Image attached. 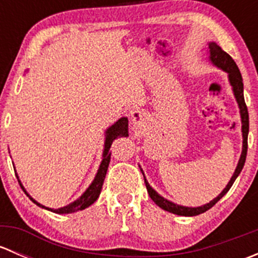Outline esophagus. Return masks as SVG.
I'll list each match as a JSON object with an SVG mask.
<instances>
[{
    "label": "esophagus",
    "instance_id": "1",
    "mask_svg": "<svg viewBox=\"0 0 258 258\" xmlns=\"http://www.w3.org/2000/svg\"><path fill=\"white\" fill-rule=\"evenodd\" d=\"M130 118H131L132 123L134 124H140L145 118V112L140 108H136V110H132L131 114H130Z\"/></svg>",
    "mask_w": 258,
    "mask_h": 258
}]
</instances>
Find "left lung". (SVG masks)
Returning <instances> with one entry per match:
<instances>
[{
  "label": "left lung",
  "instance_id": "8db88e82",
  "mask_svg": "<svg viewBox=\"0 0 258 258\" xmlns=\"http://www.w3.org/2000/svg\"><path fill=\"white\" fill-rule=\"evenodd\" d=\"M209 49H210V61L212 62L216 67L223 70V71L228 74V80H230L231 86H232L233 95H235L236 101H237L238 107H240L241 122H242V139H243V141H242V153H241L240 161H238L237 163V167H236L235 172H233L232 177H231L230 182L227 183V186L225 187V189H223V191L221 192L216 199H213L212 201H210V204H206L204 205V206H200V207L179 206V205H176L173 204V202L168 201V200L163 199L162 196H160V195H158L157 192L150 186V183H148L147 179H146L144 175L146 188H147V192L148 195H150L151 199H152V201L162 210L168 211V212L175 213V215H178V216H197L200 215V213L206 212V211L210 210L211 207L215 206V205L217 204V202L220 201L226 194H227L228 189H230L231 186L233 184V182H235L236 178L238 177L242 168H243L244 161H246V156H247V137H248L249 122H248V111H247V106H246V102H244V97H243V82H242L241 72L240 70H238L236 62L232 59V57H231L228 53H226V52L223 51L217 43L210 42Z\"/></svg>",
  "mask_w": 258,
  "mask_h": 258
}]
</instances>
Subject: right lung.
Returning a JSON list of instances; mask_svg holds the SVG:
<instances>
[{"mask_svg": "<svg viewBox=\"0 0 258 258\" xmlns=\"http://www.w3.org/2000/svg\"><path fill=\"white\" fill-rule=\"evenodd\" d=\"M127 136H128V119H127V117H122V118H119L116 123L112 124L110 128L106 130L105 148H103L102 161H101V165L100 167H98L97 173H96L95 179H93L92 183L88 186V188L83 192L82 196H81L80 199H77L76 201L67 205V206L59 207V209H49V207H46L43 206V205L38 204L37 201H35V200H33L32 197L26 192L25 187L22 186V183H21V181L18 179V176H17L18 182H20V186L22 187V189L27 194V196L30 197V200L33 202V204L42 207V209L52 211V212L54 213H72V212H77V211L87 209L88 206H91V205L98 199V196H100L101 194V189H102L103 181H105L106 173H107V168H108V165H110V160H111V152H110L111 145H112V142L117 139V137H127Z\"/></svg>", "mask_w": 258, "mask_h": 258, "instance_id": "right-lung-1", "label": "right lung"}]
</instances>
